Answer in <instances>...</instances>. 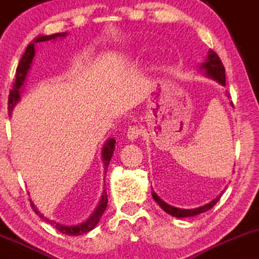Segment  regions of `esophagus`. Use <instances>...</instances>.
Segmentation results:
<instances>
[{
  "instance_id": "1",
  "label": "esophagus",
  "mask_w": 259,
  "mask_h": 259,
  "mask_svg": "<svg viewBox=\"0 0 259 259\" xmlns=\"http://www.w3.org/2000/svg\"><path fill=\"white\" fill-rule=\"evenodd\" d=\"M127 138L130 141H136L139 136H141V128L138 126H130V128L127 130Z\"/></svg>"
}]
</instances>
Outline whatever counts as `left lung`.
Listing matches in <instances>:
<instances>
[{
	"label": "left lung",
	"mask_w": 259,
	"mask_h": 259,
	"mask_svg": "<svg viewBox=\"0 0 259 259\" xmlns=\"http://www.w3.org/2000/svg\"><path fill=\"white\" fill-rule=\"evenodd\" d=\"M200 69H204V72L207 73L208 77L215 79L217 82H219L222 85H225V68H224L223 62L220 61L219 56L217 55V52H214L213 50H209L207 60H205V62H203L202 65H200ZM152 194H153L154 200L160 205L161 209H164V211H166L167 214H170V215L176 217V218L194 217V215H198L200 213H204V211H207L209 209L213 208L214 205L217 204L218 200L220 199V197H222V194H220L219 197H217L215 199L211 200L210 203H208V204L205 205H202V207L194 208V209H180V208L172 207V205L167 204V203H165L164 200L159 198L158 194L155 192H153Z\"/></svg>",
	"instance_id": "1"
}]
</instances>
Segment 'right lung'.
<instances>
[{"instance_id":"right-lung-1","label":"right lung","mask_w":259,"mask_h":259,"mask_svg":"<svg viewBox=\"0 0 259 259\" xmlns=\"http://www.w3.org/2000/svg\"><path fill=\"white\" fill-rule=\"evenodd\" d=\"M63 36H66V33H56V34H52V35H44V36L41 35V36H37L31 44H29L27 50L24 52V55H23L22 59L19 61L18 67H17L16 79H14L13 88L12 91L10 92V97H8V111H10V116L12 114L13 107L16 106V104L18 103L20 99V95H19L20 87H23V84H24L25 77H27L28 71L30 69L31 62H33L34 55H35V44L41 42V41H49V40H55L56 37H63ZM115 143H116L115 139L110 138L105 143V145H104L103 150H101V155H103V161H104V166H105V170L107 168V166H109L110 160H111L112 158V154H114ZM30 205L37 215L44 219V215L42 214H40V211L37 210L33 202L30 203ZM106 205H107V194L105 191H104L103 196H101L100 203H99V205L97 207V209H95V211L92 214V217L89 218L88 220H85L84 223L78 224V225H73V226H66V225H61V224L54 222V220H49V219H45V220L49 224H51L54 228H56L60 232H62V234L71 235V236H79V235L85 234V232L93 230V229L97 226V224L99 223V220H100L101 215H103V213L105 211Z\"/></svg>"}]
</instances>
